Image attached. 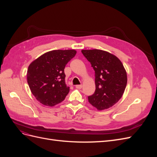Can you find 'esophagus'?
Wrapping results in <instances>:
<instances>
[{"mask_svg":"<svg viewBox=\"0 0 157 157\" xmlns=\"http://www.w3.org/2000/svg\"><path fill=\"white\" fill-rule=\"evenodd\" d=\"M82 85L81 84H78V85H76V86H75V87L76 88H77V89H81L82 88Z\"/></svg>","mask_w":157,"mask_h":157,"instance_id":"1","label":"esophagus"}]
</instances>
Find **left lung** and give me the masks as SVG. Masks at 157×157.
Instances as JSON below:
<instances>
[{"mask_svg":"<svg viewBox=\"0 0 157 157\" xmlns=\"http://www.w3.org/2000/svg\"><path fill=\"white\" fill-rule=\"evenodd\" d=\"M95 71L96 90L88 101L98 110L111 107L122 98L127 84L126 71L117 56L101 50H82Z\"/></svg>","mask_w":157,"mask_h":157,"instance_id":"obj_1","label":"left lung"}]
</instances>
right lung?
Segmentation results:
<instances>
[{"label": "right lung", "instance_id": "right-lung-1", "mask_svg": "<svg viewBox=\"0 0 157 157\" xmlns=\"http://www.w3.org/2000/svg\"><path fill=\"white\" fill-rule=\"evenodd\" d=\"M76 54L75 50H52L29 65L27 82L33 96L40 103L53 107L64 100L69 92L65 84L64 69Z\"/></svg>", "mask_w": 157, "mask_h": 157}]
</instances>
